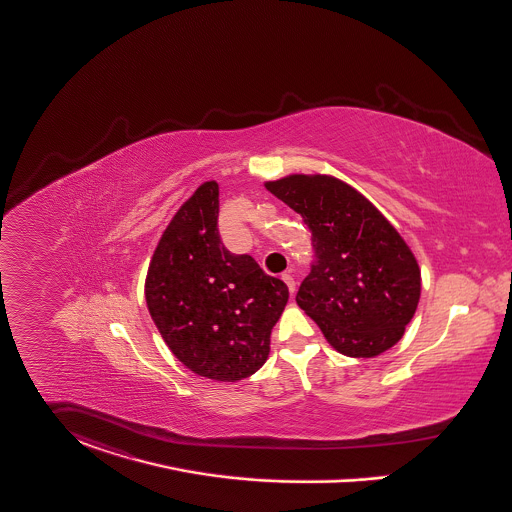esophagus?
I'll return each instance as SVG.
<instances>
[{
	"mask_svg": "<svg viewBox=\"0 0 512 512\" xmlns=\"http://www.w3.org/2000/svg\"><path fill=\"white\" fill-rule=\"evenodd\" d=\"M281 279L287 283L289 293H291V295H295V279H293V275H291V273H283V275H281Z\"/></svg>",
	"mask_w": 512,
	"mask_h": 512,
	"instance_id": "obj_1",
	"label": "esophagus"
}]
</instances>
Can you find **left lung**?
Returning a JSON list of instances; mask_svg holds the SVG:
<instances>
[{"instance_id": "obj_1", "label": "left lung", "mask_w": 512, "mask_h": 512, "mask_svg": "<svg viewBox=\"0 0 512 512\" xmlns=\"http://www.w3.org/2000/svg\"><path fill=\"white\" fill-rule=\"evenodd\" d=\"M264 186L297 211L316 262L297 305L347 357L371 359L402 340L421 297V270L398 229L332 174H287Z\"/></svg>"}]
</instances>
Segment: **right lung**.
<instances>
[{"label": "right lung", "mask_w": 512, "mask_h": 512, "mask_svg": "<svg viewBox=\"0 0 512 512\" xmlns=\"http://www.w3.org/2000/svg\"><path fill=\"white\" fill-rule=\"evenodd\" d=\"M219 186L204 182L161 235L145 277L149 314L172 355L196 375L237 382L270 355L287 285L219 239Z\"/></svg>", "instance_id": "right-lung-1"}]
</instances>
